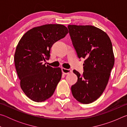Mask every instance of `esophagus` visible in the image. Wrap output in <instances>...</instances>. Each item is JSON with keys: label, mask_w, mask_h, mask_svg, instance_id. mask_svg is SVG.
I'll return each mask as SVG.
<instances>
[{"label": "esophagus", "mask_w": 127, "mask_h": 127, "mask_svg": "<svg viewBox=\"0 0 127 127\" xmlns=\"http://www.w3.org/2000/svg\"><path fill=\"white\" fill-rule=\"evenodd\" d=\"M62 72H63V73L64 74H68L72 72V70L70 69H68L63 68H62Z\"/></svg>", "instance_id": "34e87169"}]
</instances>
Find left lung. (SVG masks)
Wrapping results in <instances>:
<instances>
[{
  "label": "left lung",
  "instance_id": "obj_1",
  "mask_svg": "<svg viewBox=\"0 0 127 127\" xmlns=\"http://www.w3.org/2000/svg\"><path fill=\"white\" fill-rule=\"evenodd\" d=\"M73 45L79 59H85L82 76L71 87L73 97L88 104L100 97L106 88L114 64L112 43L107 34L91 25H68Z\"/></svg>",
  "mask_w": 127,
  "mask_h": 127
}]
</instances>
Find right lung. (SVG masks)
<instances>
[{
	"instance_id": "1",
	"label": "right lung",
	"mask_w": 127,
	"mask_h": 127,
	"mask_svg": "<svg viewBox=\"0 0 127 127\" xmlns=\"http://www.w3.org/2000/svg\"><path fill=\"white\" fill-rule=\"evenodd\" d=\"M68 33L65 26L48 24L33 27L18 42L14 64L20 86L28 97L40 102L53 95L62 78V69L43 64L50 58L54 43Z\"/></svg>"
}]
</instances>
